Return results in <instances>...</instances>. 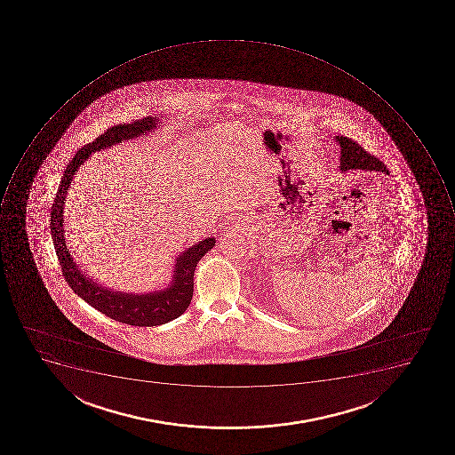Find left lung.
Returning <instances> with one entry per match:
<instances>
[{"label":"left lung","mask_w":455,"mask_h":455,"mask_svg":"<svg viewBox=\"0 0 455 455\" xmlns=\"http://www.w3.org/2000/svg\"><path fill=\"white\" fill-rule=\"evenodd\" d=\"M337 142L341 147L340 168L343 172L348 169H364V171H379L388 173V169L383 162L369 154L364 148L360 147L355 140L346 136H336Z\"/></svg>","instance_id":"1"}]
</instances>
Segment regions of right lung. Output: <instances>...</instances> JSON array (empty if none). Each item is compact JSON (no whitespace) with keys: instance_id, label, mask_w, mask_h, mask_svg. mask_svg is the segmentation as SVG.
Instances as JSON below:
<instances>
[{"instance_id":"obj_1","label":"right lung","mask_w":455,"mask_h":455,"mask_svg":"<svg viewBox=\"0 0 455 455\" xmlns=\"http://www.w3.org/2000/svg\"><path fill=\"white\" fill-rule=\"evenodd\" d=\"M156 124L158 119L152 116L138 119L131 124H122V125L119 124L107 129V132L98 136L97 140L81 148L65 169L64 176L58 187L57 196L51 208V235H52V242H54L65 282L68 283V286L76 291V294H78L86 303H90L93 308L100 310L102 315L116 322L125 323L129 326H161L185 313L194 296V275L197 261L215 246V239L208 237L202 240L180 254L176 260L173 283L164 291L149 294L119 293V291H112L98 286L97 283H93L79 272L78 266L72 260L71 254L65 244L62 209H64L65 195L71 185L72 178L79 166L90 158L92 152L149 132L156 128Z\"/></svg>"}]
</instances>
